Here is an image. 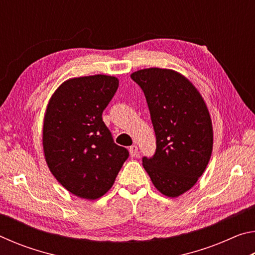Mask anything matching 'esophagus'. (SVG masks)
Returning <instances> with one entry per match:
<instances>
[{"mask_svg":"<svg viewBox=\"0 0 255 255\" xmlns=\"http://www.w3.org/2000/svg\"><path fill=\"white\" fill-rule=\"evenodd\" d=\"M129 153H130L131 157H137L139 155V152H138V147L136 145H132L129 147Z\"/></svg>","mask_w":255,"mask_h":255,"instance_id":"1","label":"esophagus"}]
</instances>
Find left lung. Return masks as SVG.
<instances>
[{"mask_svg":"<svg viewBox=\"0 0 255 255\" xmlns=\"http://www.w3.org/2000/svg\"><path fill=\"white\" fill-rule=\"evenodd\" d=\"M147 101L156 136L152 157L143 166L153 184L167 197H179L196 184L213 150V126L204 99L183 75L146 68L130 75Z\"/></svg>","mask_w":255,"mask_h":255,"instance_id":"1","label":"left lung"}]
</instances>
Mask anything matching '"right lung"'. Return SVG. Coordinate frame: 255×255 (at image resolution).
Returning a JSON list of instances; mask_svg holds the SVG:
<instances>
[{
	"mask_svg": "<svg viewBox=\"0 0 255 255\" xmlns=\"http://www.w3.org/2000/svg\"><path fill=\"white\" fill-rule=\"evenodd\" d=\"M118 86L114 76L76 77L64 82L47 106L42 128L47 165L64 188L80 198L93 200L105 195L129 156L102 120Z\"/></svg>",
	"mask_w": 255,
	"mask_h": 255,
	"instance_id": "obj_1",
	"label": "right lung"
}]
</instances>
